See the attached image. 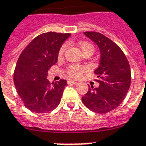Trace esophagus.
<instances>
[{"label":"esophagus","instance_id":"obj_1","mask_svg":"<svg viewBox=\"0 0 146 146\" xmlns=\"http://www.w3.org/2000/svg\"><path fill=\"white\" fill-rule=\"evenodd\" d=\"M68 84H73V85H77L78 83H77V81H68Z\"/></svg>","mask_w":146,"mask_h":146}]
</instances>
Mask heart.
Masks as SVG:
<instances>
[{"mask_svg": "<svg viewBox=\"0 0 146 146\" xmlns=\"http://www.w3.org/2000/svg\"><path fill=\"white\" fill-rule=\"evenodd\" d=\"M78 47L81 49V51L82 53L88 52V51H90V52H94V47H93V45L91 44H90V43H88V42H81L80 44H78ZM65 46H62V47L60 48V51H59V56H62V55H63V53L65 52ZM84 70H85V69H84L83 67H81V66H78V65H71L69 68V69H68V73H69L71 77H80V75L82 73V72H83Z\"/></svg>", "mask_w": 146, "mask_h": 146, "instance_id": "heart-1", "label": "heart"}]
</instances>
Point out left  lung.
Wrapping results in <instances>:
<instances>
[{
    "label": "left lung",
    "mask_w": 146,
    "mask_h": 146,
    "mask_svg": "<svg viewBox=\"0 0 146 146\" xmlns=\"http://www.w3.org/2000/svg\"><path fill=\"white\" fill-rule=\"evenodd\" d=\"M84 34L100 49L99 66L94 71L100 86L95 89L91 86L81 100L90 110L106 113L116 109L125 99L131 83L129 64L122 50L110 38L97 32Z\"/></svg>",
    "instance_id": "1"
}]
</instances>
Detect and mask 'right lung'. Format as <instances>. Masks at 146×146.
<instances>
[{
  "instance_id": "obj_1",
  "label": "right lung",
  "mask_w": 146,
  "mask_h": 146,
  "mask_svg": "<svg viewBox=\"0 0 146 146\" xmlns=\"http://www.w3.org/2000/svg\"><path fill=\"white\" fill-rule=\"evenodd\" d=\"M70 33L48 32L37 36L24 49L16 65L13 81L17 94L32 112L41 113L55 109L60 102L65 80L50 83L48 71L57 61L62 44Z\"/></svg>"
}]
</instances>
